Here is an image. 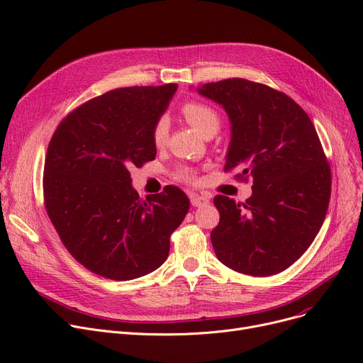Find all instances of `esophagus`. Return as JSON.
Segmentation results:
<instances>
[{"label": "esophagus", "instance_id": "34e87169", "mask_svg": "<svg viewBox=\"0 0 363 363\" xmlns=\"http://www.w3.org/2000/svg\"><path fill=\"white\" fill-rule=\"evenodd\" d=\"M189 199H191V204L194 207H203V206H207L208 204V197L207 196H203V194H191L189 196Z\"/></svg>", "mask_w": 363, "mask_h": 363}]
</instances>
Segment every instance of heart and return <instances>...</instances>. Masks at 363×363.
<instances>
[{
    "mask_svg": "<svg viewBox=\"0 0 363 363\" xmlns=\"http://www.w3.org/2000/svg\"><path fill=\"white\" fill-rule=\"evenodd\" d=\"M182 113L185 119L189 122L194 129H197L203 137H213L215 133L219 130L220 125H222V119L219 116V113L206 103L201 101H188L182 106ZM167 132H169V122L164 116L159 118L152 126L151 130V138L155 145L160 147L164 144L166 137H167ZM175 177L179 181H185V182H191L194 181V174L193 170L189 167H179L175 172Z\"/></svg>",
    "mask_w": 363,
    "mask_h": 363,
    "instance_id": "b5f03b06",
    "label": "heart"
}]
</instances>
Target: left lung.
I'll return each instance as SVG.
<instances>
[{"label":"left lung","mask_w":363,"mask_h":363,"mask_svg":"<svg viewBox=\"0 0 363 363\" xmlns=\"http://www.w3.org/2000/svg\"><path fill=\"white\" fill-rule=\"evenodd\" d=\"M231 121L225 170L253 179L245 203L216 196L220 219L211 240L218 259L237 272L269 277L309 249L325 219L331 167L316 129L287 94L242 78L199 88Z\"/></svg>","instance_id":"left-lung-1"}]
</instances>
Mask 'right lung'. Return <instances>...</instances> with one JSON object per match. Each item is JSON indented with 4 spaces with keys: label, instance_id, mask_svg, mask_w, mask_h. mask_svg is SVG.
Listing matches in <instances>:
<instances>
[{
    "label": "right lung",
    "instance_id": "add662e5",
    "mask_svg": "<svg viewBox=\"0 0 363 363\" xmlns=\"http://www.w3.org/2000/svg\"><path fill=\"white\" fill-rule=\"evenodd\" d=\"M178 85L126 86L72 110L44 163V204L67 252L107 279L140 278L164 263L170 235L189 208L167 185L140 199L129 169L155 160L151 130Z\"/></svg>",
    "mask_w": 363,
    "mask_h": 363
}]
</instances>
